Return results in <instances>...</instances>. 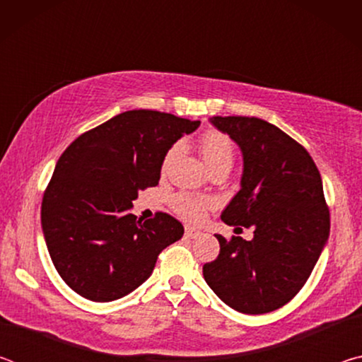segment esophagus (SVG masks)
I'll return each mask as SVG.
<instances>
[{
    "label": "esophagus",
    "instance_id": "esophagus-1",
    "mask_svg": "<svg viewBox=\"0 0 362 362\" xmlns=\"http://www.w3.org/2000/svg\"><path fill=\"white\" fill-rule=\"evenodd\" d=\"M201 235V233L198 231V230H194V228H185V238H188V240H196V238H198Z\"/></svg>",
    "mask_w": 362,
    "mask_h": 362
}]
</instances>
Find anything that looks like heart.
Listing matches in <instances>:
<instances>
[{
    "instance_id": "1",
    "label": "heart",
    "mask_w": 362,
    "mask_h": 362,
    "mask_svg": "<svg viewBox=\"0 0 362 362\" xmlns=\"http://www.w3.org/2000/svg\"><path fill=\"white\" fill-rule=\"evenodd\" d=\"M199 150L203 155L204 163L211 170L216 169H228L233 166L235 161V145H233L231 139L225 136L223 132L218 131H207L203 134L199 140ZM179 153V145H174L166 156H164L163 168H168L169 163L173 161L174 156ZM173 206L175 212L179 214L188 222H199L203 220L206 212L212 207V201L203 198V196H196L192 193L182 192L174 196Z\"/></svg>"
}]
</instances>
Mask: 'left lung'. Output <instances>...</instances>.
<instances>
[{
    "instance_id": "1",
    "label": "left lung",
    "mask_w": 362,
    "mask_h": 362,
    "mask_svg": "<svg viewBox=\"0 0 362 362\" xmlns=\"http://www.w3.org/2000/svg\"><path fill=\"white\" fill-rule=\"evenodd\" d=\"M243 153L241 189L222 212L226 225L252 226L250 241L220 243L206 283L233 310L269 313L297 296L326 246L330 217L310 153L274 124L249 116H212Z\"/></svg>"
}]
</instances>
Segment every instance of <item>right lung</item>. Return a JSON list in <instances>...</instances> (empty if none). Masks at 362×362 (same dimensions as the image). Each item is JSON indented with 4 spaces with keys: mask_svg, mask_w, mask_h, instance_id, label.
Segmentation results:
<instances>
[{
    "mask_svg": "<svg viewBox=\"0 0 362 362\" xmlns=\"http://www.w3.org/2000/svg\"><path fill=\"white\" fill-rule=\"evenodd\" d=\"M189 121L155 110L113 116L71 142L42 196L41 225L66 286L93 302H112L145 283L158 255L183 236L169 214H131L140 189L155 187L164 156Z\"/></svg>",
    "mask_w": 362,
    "mask_h": 362,
    "instance_id": "obj_1",
    "label": "right lung"
}]
</instances>
